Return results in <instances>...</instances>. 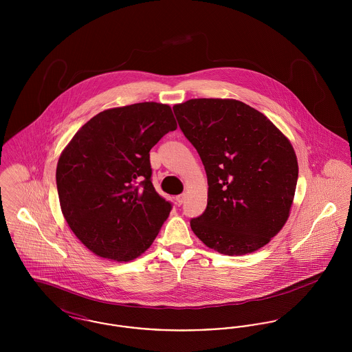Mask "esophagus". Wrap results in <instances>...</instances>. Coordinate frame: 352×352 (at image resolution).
<instances>
[{
    "label": "esophagus",
    "instance_id": "esophagus-1",
    "mask_svg": "<svg viewBox=\"0 0 352 352\" xmlns=\"http://www.w3.org/2000/svg\"><path fill=\"white\" fill-rule=\"evenodd\" d=\"M184 201V194H181V195H178V197H175V203L178 204V206H181Z\"/></svg>",
    "mask_w": 352,
    "mask_h": 352
}]
</instances>
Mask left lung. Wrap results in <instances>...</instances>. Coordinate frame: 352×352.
I'll return each mask as SVG.
<instances>
[{"instance_id":"8db88e82","label":"left lung","mask_w":352,"mask_h":352,"mask_svg":"<svg viewBox=\"0 0 352 352\" xmlns=\"http://www.w3.org/2000/svg\"><path fill=\"white\" fill-rule=\"evenodd\" d=\"M207 174V208L191 230L211 250L240 256L284 227L298 179L290 141L261 112L234 99H191L173 107Z\"/></svg>"}]
</instances>
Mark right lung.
I'll return each mask as SVG.
<instances>
[{"mask_svg": "<svg viewBox=\"0 0 352 352\" xmlns=\"http://www.w3.org/2000/svg\"><path fill=\"white\" fill-rule=\"evenodd\" d=\"M168 104L102 111L72 137L56 166L68 227L95 254L131 261L151 245L171 203L151 184V148L175 131Z\"/></svg>", "mask_w": 352, "mask_h": 352, "instance_id": "right-lung-1", "label": "right lung"}]
</instances>
